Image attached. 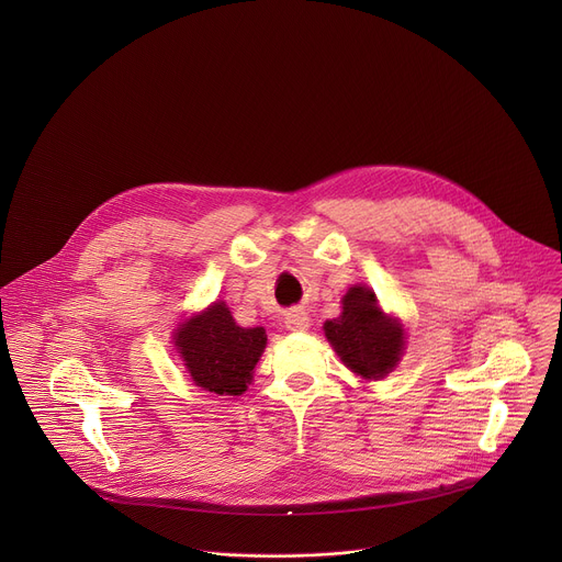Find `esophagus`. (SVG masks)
Masks as SVG:
<instances>
[{"instance_id": "1", "label": "esophagus", "mask_w": 562, "mask_h": 562, "mask_svg": "<svg viewBox=\"0 0 562 562\" xmlns=\"http://www.w3.org/2000/svg\"><path fill=\"white\" fill-rule=\"evenodd\" d=\"M284 325L291 331H306L308 329V315L302 308H293V311L286 313Z\"/></svg>"}]
</instances>
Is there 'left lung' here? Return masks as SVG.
Here are the masks:
<instances>
[{
	"mask_svg": "<svg viewBox=\"0 0 562 562\" xmlns=\"http://www.w3.org/2000/svg\"><path fill=\"white\" fill-rule=\"evenodd\" d=\"M334 351L356 375L380 380L405 353V329L386 315L369 286L356 284L342 297V313L325 323Z\"/></svg>",
	"mask_w": 562,
	"mask_h": 562,
	"instance_id": "8db88e82",
	"label": "left lung"
}]
</instances>
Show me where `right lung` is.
<instances>
[{"mask_svg":"<svg viewBox=\"0 0 562 562\" xmlns=\"http://www.w3.org/2000/svg\"><path fill=\"white\" fill-rule=\"evenodd\" d=\"M173 340L195 386L217 395H243L267 347L265 329L239 327L222 300L180 323Z\"/></svg>","mask_w":562,"mask_h":562,"instance_id":"obj_1","label":"right lung"}]
</instances>
